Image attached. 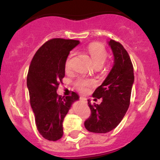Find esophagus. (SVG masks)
Returning a JSON list of instances; mask_svg holds the SVG:
<instances>
[{"instance_id":"esophagus-1","label":"esophagus","mask_w":160,"mask_h":160,"mask_svg":"<svg viewBox=\"0 0 160 160\" xmlns=\"http://www.w3.org/2000/svg\"><path fill=\"white\" fill-rule=\"evenodd\" d=\"M80 101H81V102L83 103V104H87V103H88V101H87V98H83V97H80Z\"/></svg>"}]
</instances>
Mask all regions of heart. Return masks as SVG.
Here are the masks:
<instances>
[{
	"mask_svg": "<svg viewBox=\"0 0 160 160\" xmlns=\"http://www.w3.org/2000/svg\"><path fill=\"white\" fill-rule=\"evenodd\" d=\"M88 52H89L94 66L99 65L102 67L108 56L107 51H106L104 46H102L100 43H92L88 46ZM72 54L73 53L71 52L67 58V61H66V70H69L70 68L71 58H72ZM93 84H94V82L93 80H86V79H80V80H77V83H76L77 88L82 92H85L90 86H92Z\"/></svg>",
	"mask_w": 160,
	"mask_h": 160,
	"instance_id": "obj_1",
	"label": "heart"
}]
</instances>
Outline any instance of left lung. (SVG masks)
I'll use <instances>...</instances> for the list:
<instances>
[{
	"label": "left lung",
	"instance_id": "8db88e82",
	"mask_svg": "<svg viewBox=\"0 0 160 160\" xmlns=\"http://www.w3.org/2000/svg\"><path fill=\"white\" fill-rule=\"evenodd\" d=\"M114 56V64L102 84L93 97L102 98L100 104L92 105L88 100L91 115L86 122V129L94 133H107L115 128L123 119L130 104L134 83V70L129 55L121 43L108 42Z\"/></svg>",
	"mask_w": 160,
	"mask_h": 160
}]
</instances>
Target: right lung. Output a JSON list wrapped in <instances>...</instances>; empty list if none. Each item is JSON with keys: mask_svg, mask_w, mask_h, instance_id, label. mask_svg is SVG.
Wrapping results in <instances>:
<instances>
[{"mask_svg": "<svg viewBox=\"0 0 160 160\" xmlns=\"http://www.w3.org/2000/svg\"><path fill=\"white\" fill-rule=\"evenodd\" d=\"M79 44L78 40L52 38L40 47L31 62L27 77L31 107L37 129L49 141L62 138L64 118L80 98L75 92L65 98L56 93L65 77V63L70 52Z\"/></svg>", "mask_w": 160, "mask_h": 160, "instance_id": "add662e5", "label": "right lung"}]
</instances>
